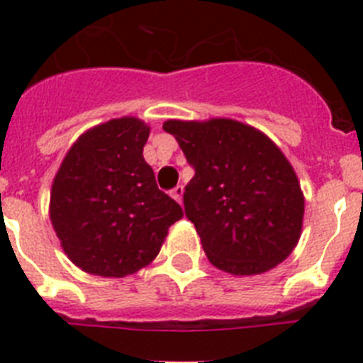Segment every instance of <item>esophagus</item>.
I'll use <instances>...</instances> for the list:
<instances>
[{"mask_svg":"<svg viewBox=\"0 0 363 363\" xmlns=\"http://www.w3.org/2000/svg\"><path fill=\"white\" fill-rule=\"evenodd\" d=\"M184 187H182V185H178V187H174L172 189V192H171V196L174 198L176 201H178V203H182V201H184Z\"/></svg>","mask_w":363,"mask_h":363,"instance_id":"esophagus-1","label":"esophagus"}]
</instances>
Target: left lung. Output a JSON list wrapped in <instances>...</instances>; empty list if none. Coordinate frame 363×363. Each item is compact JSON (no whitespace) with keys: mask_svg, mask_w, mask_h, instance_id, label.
Here are the masks:
<instances>
[{"mask_svg":"<svg viewBox=\"0 0 363 363\" xmlns=\"http://www.w3.org/2000/svg\"><path fill=\"white\" fill-rule=\"evenodd\" d=\"M194 167L185 214L211 264L234 277L281 264L301 236L306 198L280 147L252 125L230 118L167 120Z\"/></svg>","mask_w":363,"mask_h":363,"instance_id":"left-lung-1","label":"left lung"}]
</instances>
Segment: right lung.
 <instances>
[{"label": "right lung", "mask_w": 363, "mask_h": 363, "mask_svg": "<svg viewBox=\"0 0 363 363\" xmlns=\"http://www.w3.org/2000/svg\"><path fill=\"white\" fill-rule=\"evenodd\" d=\"M150 125L136 116L91 127L67 150L49 216L63 252L83 272L123 278L147 267L184 211L143 160Z\"/></svg>", "instance_id": "obj_1"}]
</instances>
